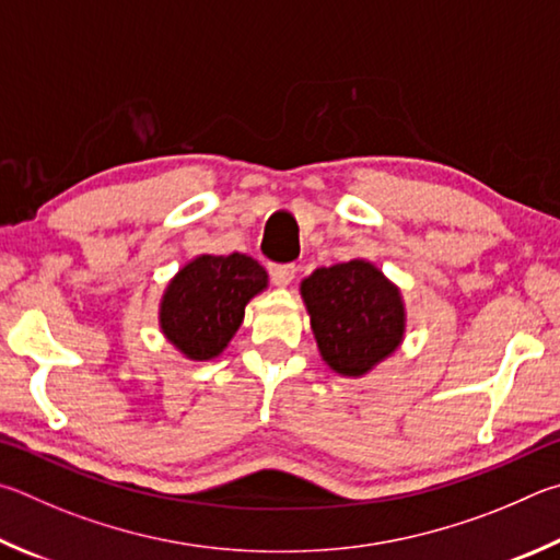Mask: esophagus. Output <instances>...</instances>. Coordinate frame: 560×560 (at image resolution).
<instances>
[{
  "instance_id": "34e87169",
  "label": "esophagus",
  "mask_w": 560,
  "mask_h": 560,
  "mask_svg": "<svg viewBox=\"0 0 560 560\" xmlns=\"http://www.w3.org/2000/svg\"><path fill=\"white\" fill-rule=\"evenodd\" d=\"M295 275H298V268L292 262H272L270 265V278L275 285H280V288L290 285V282L295 280Z\"/></svg>"
}]
</instances>
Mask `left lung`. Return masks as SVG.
Returning <instances> with one entry per match:
<instances>
[{
    "label": "left lung",
    "instance_id": "8db88e82",
    "mask_svg": "<svg viewBox=\"0 0 560 560\" xmlns=\"http://www.w3.org/2000/svg\"><path fill=\"white\" fill-rule=\"evenodd\" d=\"M300 290L319 354L341 376L366 374L404 339L400 292L366 260L319 268Z\"/></svg>",
    "mask_w": 560,
    "mask_h": 560
}]
</instances>
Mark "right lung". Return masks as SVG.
I'll return each instance as SVG.
<instances>
[{"label": "right lung", "mask_w": 560, "mask_h": 560, "mask_svg": "<svg viewBox=\"0 0 560 560\" xmlns=\"http://www.w3.org/2000/svg\"><path fill=\"white\" fill-rule=\"evenodd\" d=\"M265 285L268 272L248 255H201L184 265L164 292V337L194 361L219 357L238 331L248 300Z\"/></svg>", "instance_id": "obj_1"}]
</instances>
